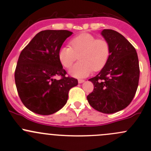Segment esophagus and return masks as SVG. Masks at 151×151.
Here are the masks:
<instances>
[{"mask_svg": "<svg viewBox=\"0 0 151 151\" xmlns=\"http://www.w3.org/2000/svg\"><path fill=\"white\" fill-rule=\"evenodd\" d=\"M85 81L84 80H82V79H79L78 80V83H83Z\"/></svg>", "mask_w": 151, "mask_h": 151, "instance_id": "34e87169", "label": "esophagus"}]
</instances>
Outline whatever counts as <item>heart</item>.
Segmentation results:
<instances>
[{
  "mask_svg": "<svg viewBox=\"0 0 151 151\" xmlns=\"http://www.w3.org/2000/svg\"><path fill=\"white\" fill-rule=\"evenodd\" d=\"M70 47H62L58 52L61 64L66 68L77 60L80 62L69 70L70 76L78 78L88 76L92 71H99L106 65L110 55V46L106 40L97 39L89 33H82L69 42Z\"/></svg>",
  "mask_w": 151,
  "mask_h": 151,
  "instance_id": "heart-1",
  "label": "heart"
}]
</instances>
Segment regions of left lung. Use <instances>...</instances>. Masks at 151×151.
I'll use <instances>...</instances> for the list:
<instances>
[{
	"instance_id": "8db88e82",
	"label": "left lung",
	"mask_w": 151,
	"mask_h": 151,
	"mask_svg": "<svg viewBox=\"0 0 151 151\" xmlns=\"http://www.w3.org/2000/svg\"><path fill=\"white\" fill-rule=\"evenodd\" d=\"M101 35L109 44L110 55L98 75L88 80L94 88L87 100L97 111L112 114L133 99L140 77L139 61L134 47L119 32L104 29Z\"/></svg>"
}]
</instances>
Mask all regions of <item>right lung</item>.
I'll list each match as a JSON object with an SVG mask.
<instances>
[{
  "label": "right lung",
  "instance_id": "add662e5",
  "mask_svg": "<svg viewBox=\"0 0 151 151\" xmlns=\"http://www.w3.org/2000/svg\"><path fill=\"white\" fill-rule=\"evenodd\" d=\"M72 34L68 30L42 31L19 55L15 70L18 93L24 106L36 114L59 111L67 103L70 89L78 85L77 79L65 77L58 58L59 50ZM58 75L62 78L57 80Z\"/></svg>",
  "mask_w": 151,
  "mask_h": 151
}]
</instances>
